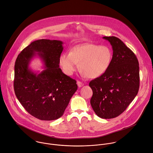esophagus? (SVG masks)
Masks as SVG:
<instances>
[{"instance_id":"esophagus-1","label":"esophagus","mask_w":153,"mask_h":153,"mask_svg":"<svg viewBox=\"0 0 153 153\" xmlns=\"http://www.w3.org/2000/svg\"><path fill=\"white\" fill-rule=\"evenodd\" d=\"M77 86H78L79 88H81V87H82L84 85V84L82 82H80V81H77Z\"/></svg>"}]
</instances>
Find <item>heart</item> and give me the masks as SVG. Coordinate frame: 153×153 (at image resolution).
Listing matches in <instances>:
<instances>
[{
	"instance_id": "obj_1",
	"label": "heart",
	"mask_w": 153,
	"mask_h": 153,
	"mask_svg": "<svg viewBox=\"0 0 153 153\" xmlns=\"http://www.w3.org/2000/svg\"><path fill=\"white\" fill-rule=\"evenodd\" d=\"M113 58V52L105 46L84 43L73 48L70 53H62L59 58V65L64 74L71 76L80 64V70L91 79L102 76L108 70Z\"/></svg>"
}]
</instances>
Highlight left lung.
<instances>
[{
    "instance_id": "1",
    "label": "left lung",
    "mask_w": 153,
    "mask_h": 153,
    "mask_svg": "<svg viewBox=\"0 0 153 153\" xmlns=\"http://www.w3.org/2000/svg\"><path fill=\"white\" fill-rule=\"evenodd\" d=\"M113 51L112 62L102 76L89 83L93 91L91 105L102 119L122 114L134 100L140 88V67L134 53L119 38L103 37Z\"/></svg>"
}]
</instances>
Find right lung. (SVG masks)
I'll return each mask as SVG.
<instances>
[{
    "mask_svg": "<svg viewBox=\"0 0 153 153\" xmlns=\"http://www.w3.org/2000/svg\"><path fill=\"white\" fill-rule=\"evenodd\" d=\"M63 42L39 39L31 42L18 55L15 64L13 87L16 98L25 110L42 120L61 117L77 89L76 81L64 74L59 58ZM39 57L44 70L34 72L31 60Z\"/></svg>",
    "mask_w": 153,
    "mask_h": 153,
    "instance_id": "obj_1",
    "label": "right lung"
}]
</instances>
